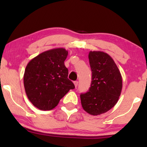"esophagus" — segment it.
Listing matches in <instances>:
<instances>
[{"label": "esophagus", "instance_id": "34e87169", "mask_svg": "<svg viewBox=\"0 0 147 147\" xmlns=\"http://www.w3.org/2000/svg\"><path fill=\"white\" fill-rule=\"evenodd\" d=\"M74 84H75V88H77V86H78V82H77V81H75V82H74Z\"/></svg>", "mask_w": 147, "mask_h": 147}]
</instances>
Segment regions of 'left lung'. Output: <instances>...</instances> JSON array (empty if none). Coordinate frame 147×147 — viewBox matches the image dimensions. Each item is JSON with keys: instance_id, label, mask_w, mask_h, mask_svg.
<instances>
[{"instance_id": "left-lung-1", "label": "left lung", "mask_w": 147, "mask_h": 147, "mask_svg": "<svg viewBox=\"0 0 147 147\" xmlns=\"http://www.w3.org/2000/svg\"><path fill=\"white\" fill-rule=\"evenodd\" d=\"M88 59L92 82L88 91L81 94V102L88 113L98 115L109 111L117 104L122 89V75L107 53L90 51Z\"/></svg>"}]
</instances>
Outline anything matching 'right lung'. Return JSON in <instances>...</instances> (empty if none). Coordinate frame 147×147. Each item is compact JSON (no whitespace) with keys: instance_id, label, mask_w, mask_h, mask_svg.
Wrapping results in <instances>:
<instances>
[{"instance_id":"1","label":"right lung","mask_w":147,"mask_h":147,"mask_svg":"<svg viewBox=\"0 0 147 147\" xmlns=\"http://www.w3.org/2000/svg\"><path fill=\"white\" fill-rule=\"evenodd\" d=\"M68 54L64 48L52 49L33 58L25 68V92L32 104L40 110L53 109L69 90L75 88L64 65Z\"/></svg>"}]
</instances>
